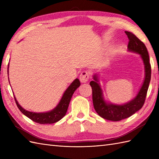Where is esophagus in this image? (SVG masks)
<instances>
[{
  "label": "esophagus",
  "instance_id": "esophagus-1",
  "mask_svg": "<svg viewBox=\"0 0 159 159\" xmlns=\"http://www.w3.org/2000/svg\"><path fill=\"white\" fill-rule=\"evenodd\" d=\"M90 77V73L88 71H83V72L80 73L79 79L82 83H86L89 80V79Z\"/></svg>",
  "mask_w": 159,
  "mask_h": 159
}]
</instances>
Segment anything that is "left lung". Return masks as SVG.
I'll return each instance as SVG.
<instances>
[{
	"label": "left lung",
	"instance_id": "1",
	"mask_svg": "<svg viewBox=\"0 0 159 159\" xmlns=\"http://www.w3.org/2000/svg\"><path fill=\"white\" fill-rule=\"evenodd\" d=\"M125 33L129 39L128 44V50L139 54L145 65V80L137 96L129 102L121 105L108 104L104 100L102 89L100 88L96 75L93 76L94 80L89 83L92 88L93 107L97 113L104 119L115 121L129 117L142 108L146 100L151 79V65L146 45L133 33L125 31Z\"/></svg>",
	"mask_w": 159,
	"mask_h": 159
}]
</instances>
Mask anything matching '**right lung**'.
Masks as SVG:
<instances>
[{"label":"right lung","mask_w":159,"mask_h":159,"mask_svg":"<svg viewBox=\"0 0 159 159\" xmlns=\"http://www.w3.org/2000/svg\"><path fill=\"white\" fill-rule=\"evenodd\" d=\"M9 68V65H8ZM80 85V80L79 79H75L72 83V84L68 87L66 92H64L63 95L59 103L58 104L55 109H54L51 111L47 113H33L30 112V111L24 109L20 105L18 102H17L16 98L14 99L16 103L17 104L18 109L21 112L28 117L29 119H31L33 121L36 123L41 124H53L57 121H59L61 119L66 116L67 108H68L70 100L72 98L74 92H75L76 89Z\"/></svg>","instance_id":"1"}]
</instances>
